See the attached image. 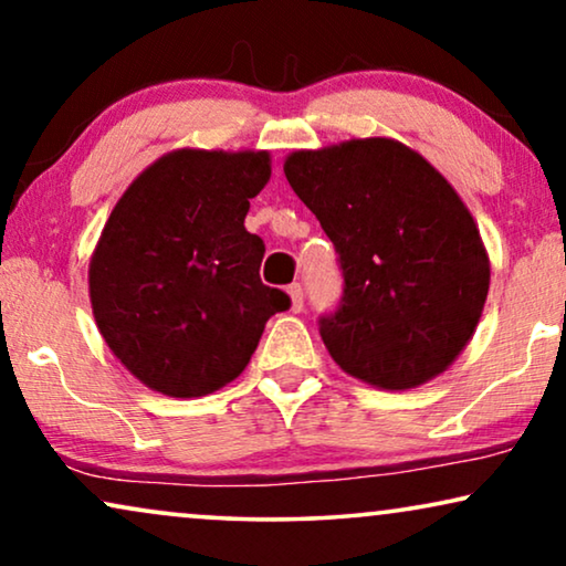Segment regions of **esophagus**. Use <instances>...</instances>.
I'll use <instances>...</instances> for the list:
<instances>
[{
    "label": "esophagus",
    "mask_w": 566,
    "mask_h": 566,
    "mask_svg": "<svg viewBox=\"0 0 566 566\" xmlns=\"http://www.w3.org/2000/svg\"><path fill=\"white\" fill-rule=\"evenodd\" d=\"M289 298H291V312H301V308H304V289H301V283L289 285Z\"/></svg>",
    "instance_id": "obj_1"
}]
</instances>
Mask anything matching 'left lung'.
Returning a JSON list of instances; mask_svg holds the SVG:
<instances>
[{
	"label": "left lung",
	"mask_w": 566,
	"mask_h": 566,
	"mask_svg": "<svg viewBox=\"0 0 566 566\" xmlns=\"http://www.w3.org/2000/svg\"><path fill=\"white\" fill-rule=\"evenodd\" d=\"M283 172L339 254L343 304L319 319L337 366L386 391L443 374L490 293V254L451 182L384 136L293 151Z\"/></svg>",
	"instance_id": "left-lung-1"
}]
</instances>
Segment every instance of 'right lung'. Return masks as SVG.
Listing matches in <instances>:
<instances>
[{
  "label": "right lung",
  "instance_id": "obj_1",
  "mask_svg": "<svg viewBox=\"0 0 566 566\" xmlns=\"http://www.w3.org/2000/svg\"><path fill=\"white\" fill-rule=\"evenodd\" d=\"M268 151L175 149L128 185L90 260V301L115 358L149 389L206 397L242 374L291 298L260 281L244 229Z\"/></svg>",
  "mask_w": 566,
  "mask_h": 566
}]
</instances>
